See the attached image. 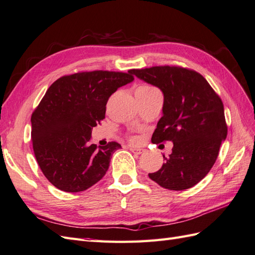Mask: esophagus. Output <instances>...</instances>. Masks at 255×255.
<instances>
[{
	"label": "esophagus",
	"mask_w": 255,
	"mask_h": 255,
	"mask_svg": "<svg viewBox=\"0 0 255 255\" xmlns=\"http://www.w3.org/2000/svg\"><path fill=\"white\" fill-rule=\"evenodd\" d=\"M130 151H131L132 153L134 154H142L143 152H144V149L143 148H136V147H130Z\"/></svg>",
	"instance_id": "esophagus-1"
}]
</instances>
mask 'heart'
Listing matches in <instances>:
<instances>
[{"mask_svg":"<svg viewBox=\"0 0 255 255\" xmlns=\"http://www.w3.org/2000/svg\"><path fill=\"white\" fill-rule=\"evenodd\" d=\"M151 89H155V88H153V87H151V86H140L136 90H151ZM131 141H132V142H136V141H138V139H136V138H132Z\"/></svg>","mask_w":255,"mask_h":255,"instance_id":"b5f03b06","label":"heart"}]
</instances>
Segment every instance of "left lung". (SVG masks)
Wrapping results in <instances>:
<instances>
[{"label": "left lung", "instance_id": "obj_1", "mask_svg": "<svg viewBox=\"0 0 255 255\" xmlns=\"http://www.w3.org/2000/svg\"><path fill=\"white\" fill-rule=\"evenodd\" d=\"M140 80L164 94L162 116L152 142H173L172 153L158 171L148 177L171 191L191 188L204 179L218 158L227 126L221 98L206 78L181 67L133 69Z\"/></svg>", "mask_w": 255, "mask_h": 255}]
</instances>
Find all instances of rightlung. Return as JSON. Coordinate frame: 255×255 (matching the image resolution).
<instances>
[{"label": "right lung", "mask_w": 255, "mask_h": 255, "mask_svg": "<svg viewBox=\"0 0 255 255\" xmlns=\"http://www.w3.org/2000/svg\"><path fill=\"white\" fill-rule=\"evenodd\" d=\"M128 73L112 71L78 72L50 85L31 116L32 145L38 166L60 191L87 190L107 173L117 142L90 144L91 131L106 117L111 95L131 83Z\"/></svg>", "instance_id": "right-lung-1"}]
</instances>
